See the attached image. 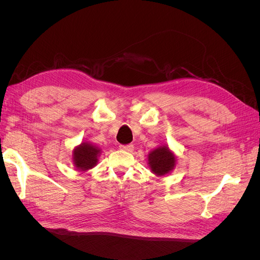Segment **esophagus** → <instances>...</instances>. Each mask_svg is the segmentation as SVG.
Returning a JSON list of instances; mask_svg holds the SVG:
<instances>
[{
  "label": "esophagus",
  "instance_id": "obj_1",
  "mask_svg": "<svg viewBox=\"0 0 260 260\" xmlns=\"http://www.w3.org/2000/svg\"><path fill=\"white\" fill-rule=\"evenodd\" d=\"M119 147H120V149H122V151H125V152H132L133 151V145L132 144L120 145Z\"/></svg>",
  "mask_w": 260,
  "mask_h": 260
}]
</instances>
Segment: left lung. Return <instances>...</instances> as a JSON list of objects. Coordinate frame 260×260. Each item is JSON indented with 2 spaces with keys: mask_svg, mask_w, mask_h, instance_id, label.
I'll list each match as a JSON object with an SVG mask.
<instances>
[{
  "mask_svg": "<svg viewBox=\"0 0 260 260\" xmlns=\"http://www.w3.org/2000/svg\"><path fill=\"white\" fill-rule=\"evenodd\" d=\"M148 167L157 177L166 176L175 169L177 158L168 145H160L154 148L147 155Z\"/></svg>",
  "mask_w": 260,
  "mask_h": 260,
  "instance_id": "8db88e82",
  "label": "left lung"
}]
</instances>
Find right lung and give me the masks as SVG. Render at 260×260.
<instances>
[{"mask_svg": "<svg viewBox=\"0 0 260 260\" xmlns=\"http://www.w3.org/2000/svg\"><path fill=\"white\" fill-rule=\"evenodd\" d=\"M102 151L99 146L90 142H82L73 151V164L77 170L86 171L95 167Z\"/></svg>", "mask_w": 260, "mask_h": 260, "instance_id": "obj_1", "label": "right lung"}]
</instances>
